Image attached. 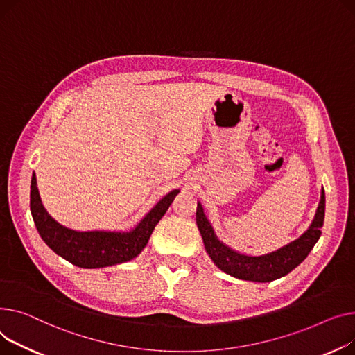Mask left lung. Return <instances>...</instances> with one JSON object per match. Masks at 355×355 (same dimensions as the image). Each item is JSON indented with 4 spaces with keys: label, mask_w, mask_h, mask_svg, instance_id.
I'll use <instances>...</instances> for the list:
<instances>
[{
    "label": "left lung",
    "mask_w": 355,
    "mask_h": 355,
    "mask_svg": "<svg viewBox=\"0 0 355 355\" xmlns=\"http://www.w3.org/2000/svg\"><path fill=\"white\" fill-rule=\"evenodd\" d=\"M325 216V192L321 191V200L317 212L306 231L297 238L272 252L263 255H248L235 251L231 246L223 243L215 234L212 223L205 215L203 206L198 202L196 223L202 235L203 245L207 255L214 263L225 274L238 279L252 282H270L285 277L295 269L311 252V249L321 236V227Z\"/></svg>",
    "instance_id": "8db88e82"
}]
</instances>
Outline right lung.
Returning <instances> with one entry per match:
<instances>
[{
	"label": "right lung",
	"mask_w": 355,
	"mask_h": 355,
	"mask_svg": "<svg viewBox=\"0 0 355 355\" xmlns=\"http://www.w3.org/2000/svg\"><path fill=\"white\" fill-rule=\"evenodd\" d=\"M179 189L163 196L130 231H74L54 220L41 202L35 173L31 178L30 209L37 231L53 251L80 268H104L136 258L155 226L169 209Z\"/></svg>",
	"instance_id": "obj_1"
}]
</instances>
